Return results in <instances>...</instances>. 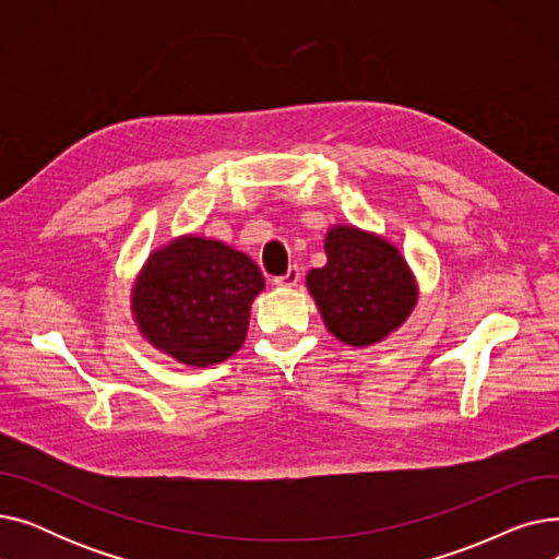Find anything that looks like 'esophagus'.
Masks as SVG:
<instances>
[{
  "mask_svg": "<svg viewBox=\"0 0 559 559\" xmlns=\"http://www.w3.org/2000/svg\"><path fill=\"white\" fill-rule=\"evenodd\" d=\"M299 278H301L299 267H289V270H287V274L276 276V278H274V285H278V287H295V285L299 283Z\"/></svg>",
  "mask_w": 559,
  "mask_h": 559,
  "instance_id": "obj_1",
  "label": "esophagus"
}]
</instances>
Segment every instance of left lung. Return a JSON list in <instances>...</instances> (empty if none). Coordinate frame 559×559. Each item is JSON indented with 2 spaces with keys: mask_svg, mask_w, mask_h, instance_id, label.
Returning a JSON list of instances; mask_svg holds the SVG:
<instances>
[{
  "mask_svg": "<svg viewBox=\"0 0 559 559\" xmlns=\"http://www.w3.org/2000/svg\"><path fill=\"white\" fill-rule=\"evenodd\" d=\"M326 255L324 267L310 270L308 289L337 340L367 346L403 324L417 304V285L390 242L335 226L326 235Z\"/></svg>",
  "mask_w": 559,
  "mask_h": 559,
  "instance_id": "obj_1",
  "label": "left lung"
}]
</instances>
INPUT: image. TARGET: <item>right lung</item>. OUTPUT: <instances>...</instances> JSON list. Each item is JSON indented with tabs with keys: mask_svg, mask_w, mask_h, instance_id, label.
Here are the masks:
<instances>
[{
	"mask_svg": "<svg viewBox=\"0 0 559 559\" xmlns=\"http://www.w3.org/2000/svg\"><path fill=\"white\" fill-rule=\"evenodd\" d=\"M264 287L258 264L222 242L183 238L156 251L133 289L140 333L192 367L230 358L245 344L249 308Z\"/></svg>",
	"mask_w": 559,
	"mask_h": 559,
	"instance_id": "right-lung-1",
	"label": "right lung"
}]
</instances>
